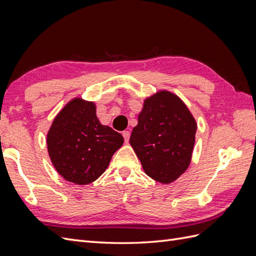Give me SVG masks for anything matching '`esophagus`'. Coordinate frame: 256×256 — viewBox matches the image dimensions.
Here are the masks:
<instances>
[{
	"label": "esophagus",
	"mask_w": 256,
	"mask_h": 256,
	"mask_svg": "<svg viewBox=\"0 0 256 256\" xmlns=\"http://www.w3.org/2000/svg\"><path fill=\"white\" fill-rule=\"evenodd\" d=\"M122 136H124V138H125V142H128L129 138H130V131H128V130L122 131Z\"/></svg>",
	"instance_id": "34e87169"
}]
</instances>
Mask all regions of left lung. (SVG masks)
Returning <instances> with one entry per match:
<instances>
[{
    "label": "left lung",
    "mask_w": 256,
    "mask_h": 256,
    "mask_svg": "<svg viewBox=\"0 0 256 256\" xmlns=\"http://www.w3.org/2000/svg\"><path fill=\"white\" fill-rule=\"evenodd\" d=\"M196 122L176 95L162 90L145 99L130 144L145 173L170 184L188 168L196 141Z\"/></svg>",
    "instance_id": "left-lung-1"
}]
</instances>
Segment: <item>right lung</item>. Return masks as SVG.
<instances>
[{
  "instance_id": "obj_1",
  "label": "right lung",
  "mask_w": 256,
  "mask_h": 256,
  "mask_svg": "<svg viewBox=\"0 0 256 256\" xmlns=\"http://www.w3.org/2000/svg\"><path fill=\"white\" fill-rule=\"evenodd\" d=\"M124 138L96 116L94 102L74 98L56 118L47 136L50 159L66 180L88 184L109 166Z\"/></svg>"
}]
</instances>
